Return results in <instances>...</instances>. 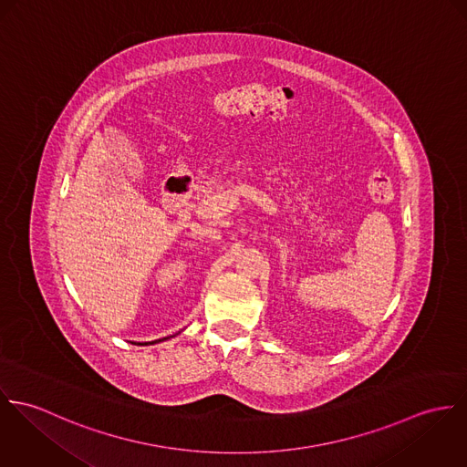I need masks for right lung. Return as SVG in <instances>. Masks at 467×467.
I'll return each instance as SVG.
<instances>
[{
	"mask_svg": "<svg viewBox=\"0 0 467 467\" xmlns=\"http://www.w3.org/2000/svg\"><path fill=\"white\" fill-rule=\"evenodd\" d=\"M162 340H164V338H162ZM159 342H161V340H159ZM152 344H154V342H152Z\"/></svg>",
	"mask_w": 467,
	"mask_h": 467,
	"instance_id": "add662e5",
	"label": "right lung"
}]
</instances>
